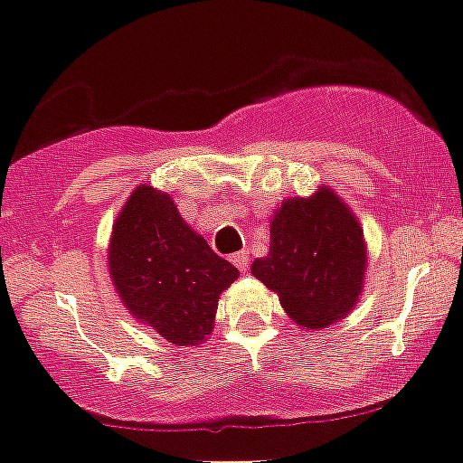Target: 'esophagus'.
<instances>
[{"label":"esophagus","mask_w":463,"mask_h":463,"mask_svg":"<svg viewBox=\"0 0 463 463\" xmlns=\"http://www.w3.org/2000/svg\"><path fill=\"white\" fill-rule=\"evenodd\" d=\"M231 260H232V264H235L240 270H246V269H249V264H250V258H249V253H246V250H240V253L232 255Z\"/></svg>","instance_id":"obj_1"}]
</instances>
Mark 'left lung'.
<instances>
[{"mask_svg":"<svg viewBox=\"0 0 463 463\" xmlns=\"http://www.w3.org/2000/svg\"><path fill=\"white\" fill-rule=\"evenodd\" d=\"M367 250L352 210L329 188L293 197L270 222V249L250 270L307 329H325L352 311L363 291Z\"/></svg>","mask_w":463,"mask_h":463,"instance_id":"left-lung-1","label":"left lung"}]
</instances>
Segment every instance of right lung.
<instances>
[{"label": "right lung", "mask_w": 463, "mask_h": 463, "mask_svg": "<svg viewBox=\"0 0 463 463\" xmlns=\"http://www.w3.org/2000/svg\"><path fill=\"white\" fill-rule=\"evenodd\" d=\"M107 260L123 305L175 345L203 343L219 293L240 275L184 222L170 194L152 185L129 194Z\"/></svg>", "instance_id": "right-lung-1"}]
</instances>
